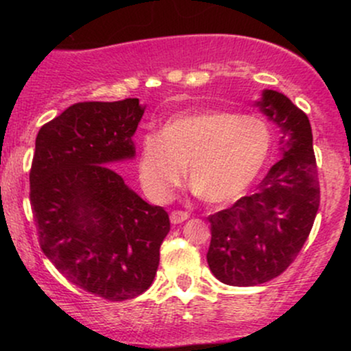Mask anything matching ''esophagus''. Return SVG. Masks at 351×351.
I'll return each mask as SVG.
<instances>
[{
  "label": "esophagus",
  "instance_id": "34e87169",
  "mask_svg": "<svg viewBox=\"0 0 351 351\" xmlns=\"http://www.w3.org/2000/svg\"><path fill=\"white\" fill-rule=\"evenodd\" d=\"M188 217H189L188 213H184V211H173L171 215H170V221H171V224H180V223H183V221H186Z\"/></svg>",
  "mask_w": 351,
  "mask_h": 351
}]
</instances>
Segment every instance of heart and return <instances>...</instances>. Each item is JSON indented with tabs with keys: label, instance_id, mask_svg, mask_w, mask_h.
Here are the masks:
<instances>
[{
	"label": "heart",
	"instance_id": "heart-1",
	"mask_svg": "<svg viewBox=\"0 0 351 351\" xmlns=\"http://www.w3.org/2000/svg\"><path fill=\"white\" fill-rule=\"evenodd\" d=\"M272 147L263 119L229 110L181 112L162 125L158 135L140 138L136 173L153 201H168L184 178L211 204L231 203L261 175Z\"/></svg>",
	"mask_w": 351,
	"mask_h": 351
}]
</instances>
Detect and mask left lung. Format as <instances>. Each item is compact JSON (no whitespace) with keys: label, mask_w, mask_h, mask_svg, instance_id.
Wrapping results in <instances>:
<instances>
[{"label":"left lung","mask_w":351,"mask_h":351,"mask_svg":"<svg viewBox=\"0 0 351 351\" xmlns=\"http://www.w3.org/2000/svg\"><path fill=\"white\" fill-rule=\"evenodd\" d=\"M254 106L279 128L280 160L256 191L208 217L206 259L223 284L251 287L280 276L310 234L320 184L308 117L287 95L265 88Z\"/></svg>","instance_id":"left-lung-1"}]
</instances>
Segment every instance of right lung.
Returning a JSON list of instances; mask_svg holds the SVG:
<instances>
[{"mask_svg":"<svg viewBox=\"0 0 351 351\" xmlns=\"http://www.w3.org/2000/svg\"><path fill=\"white\" fill-rule=\"evenodd\" d=\"M143 112L138 99L67 107L39 130L29 173L44 256L72 284L112 302L150 287L170 231L168 213L110 168L135 158Z\"/></svg>","mask_w":351,"mask_h":351,"instance_id":"add662e5","label":"right lung"}]
</instances>
